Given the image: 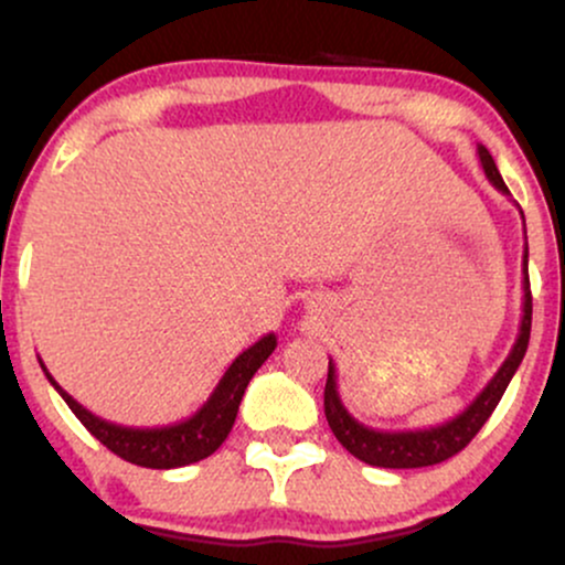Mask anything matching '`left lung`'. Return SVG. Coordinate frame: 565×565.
<instances>
[{"label": "left lung", "mask_w": 565, "mask_h": 565, "mask_svg": "<svg viewBox=\"0 0 565 565\" xmlns=\"http://www.w3.org/2000/svg\"><path fill=\"white\" fill-rule=\"evenodd\" d=\"M478 159L489 178V183L502 191L504 196H510L508 185H504L502 174H499L494 159H491L489 148L478 146ZM523 215V212H521ZM526 225V223H523ZM531 337V284H529V244L523 249V316H521V329H518V340L512 345L510 355L504 359V364L499 366V372L489 380V385L472 398V404L459 412L457 417L449 423L425 427V430H372V427L361 425L353 414L342 406L340 393H337V369L329 359V374H327V387H323V414H327V423L332 427L334 438L340 440L345 449L359 457L361 462L374 465V468H393V470H412V468H427V465H438L444 459L454 457L457 451H462L465 446L476 438V433L486 425V419L491 417L499 401H502L504 391H508L512 374L521 366L523 355H526Z\"/></svg>", "instance_id": "left-lung-1"}]
</instances>
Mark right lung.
Here are the masks:
<instances>
[{
  "mask_svg": "<svg viewBox=\"0 0 565 565\" xmlns=\"http://www.w3.org/2000/svg\"><path fill=\"white\" fill-rule=\"evenodd\" d=\"M276 350V334H265L255 342L252 348H246L242 355H236V361L228 366V372L223 374V380L217 382V387L212 391L206 404L199 408L193 417L180 419L174 425L164 427H125L100 419L97 414L84 408L79 401L71 398V395L57 385L53 374L47 372V366L42 364L44 377L50 380V385L61 393V398L66 401L71 412L79 417V423L87 427L93 436L100 440L106 449H111L116 457L127 459V462L140 465V468H153V470H172V468H185V465L206 459L210 454H215L223 440L228 438L233 423H236L238 404H242L246 385L255 377V372L260 369L268 355Z\"/></svg>",
  "mask_w": 565,
  "mask_h": 565,
  "instance_id": "add662e5",
  "label": "right lung"
}]
</instances>
